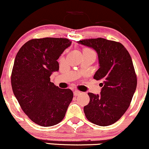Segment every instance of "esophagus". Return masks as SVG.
Returning a JSON list of instances; mask_svg holds the SVG:
<instances>
[{"instance_id": "1", "label": "esophagus", "mask_w": 149, "mask_h": 149, "mask_svg": "<svg viewBox=\"0 0 149 149\" xmlns=\"http://www.w3.org/2000/svg\"><path fill=\"white\" fill-rule=\"evenodd\" d=\"M81 93V92L80 91H78V90H75L74 91H73V95H75V96H78V95H80Z\"/></svg>"}]
</instances>
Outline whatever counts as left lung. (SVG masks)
<instances>
[{"label":"left lung","mask_w":149,"mask_h":149,"mask_svg":"<svg viewBox=\"0 0 149 149\" xmlns=\"http://www.w3.org/2000/svg\"><path fill=\"white\" fill-rule=\"evenodd\" d=\"M96 51L98 69L93 78L102 80L100 94L88 93L89 103L84 107L88 121L106 127L116 122L131 104L137 86V76L129 53L123 45L105 38L78 41Z\"/></svg>","instance_id":"8db88e82"}]
</instances>
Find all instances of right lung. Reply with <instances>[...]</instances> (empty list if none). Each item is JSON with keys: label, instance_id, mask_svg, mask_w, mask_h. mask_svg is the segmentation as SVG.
<instances>
[{"label": "right lung", "instance_id": "1", "mask_svg": "<svg viewBox=\"0 0 149 149\" xmlns=\"http://www.w3.org/2000/svg\"><path fill=\"white\" fill-rule=\"evenodd\" d=\"M71 41L63 38L32 39L17 53L11 82L15 97L24 113L41 127H52L63 120L72 101L69 88L50 82L59 69L57 60Z\"/></svg>", "mask_w": 149, "mask_h": 149}]
</instances>
